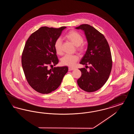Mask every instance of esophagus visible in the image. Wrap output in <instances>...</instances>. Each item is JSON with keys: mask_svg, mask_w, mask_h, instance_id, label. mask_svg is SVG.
<instances>
[{"mask_svg": "<svg viewBox=\"0 0 134 134\" xmlns=\"http://www.w3.org/2000/svg\"><path fill=\"white\" fill-rule=\"evenodd\" d=\"M68 69H69V71H71V70H73L74 69H75V68L71 67H69Z\"/></svg>", "mask_w": 134, "mask_h": 134, "instance_id": "esophagus-1", "label": "esophagus"}]
</instances>
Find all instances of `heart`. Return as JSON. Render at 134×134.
<instances>
[{
	"label": "heart",
	"instance_id": "heart-1",
	"mask_svg": "<svg viewBox=\"0 0 134 134\" xmlns=\"http://www.w3.org/2000/svg\"><path fill=\"white\" fill-rule=\"evenodd\" d=\"M65 38L69 40L74 45L76 46L77 50L80 53H83L85 51V46L83 43V37L78 32L75 31H70L65 36ZM62 41L61 38H57L54 43V48L56 53L61 55L63 54L62 48ZM79 56L77 55H65L61 60L62 64L64 65L73 66L79 60Z\"/></svg>",
	"mask_w": 134,
	"mask_h": 134
}]
</instances>
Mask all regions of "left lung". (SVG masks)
Wrapping results in <instances>:
<instances>
[{
    "label": "left lung",
    "instance_id": "8db88e82",
    "mask_svg": "<svg viewBox=\"0 0 134 134\" xmlns=\"http://www.w3.org/2000/svg\"><path fill=\"white\" fill-rule=\"evenodd\" d=\"M76 29L84 31L88 42L87 50L80 62L86 65V68L79 69L81 76L77 83L83 90L94 92L106 83L111 72L113 61L110 48L103 35L93 26L83 24Z\"/></svg>",
    "mask_w": 134,
    "mask_h": 134
}]
</instances>
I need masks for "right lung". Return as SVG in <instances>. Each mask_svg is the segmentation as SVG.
<instances>
[{"mask_svg": "<svg viewBox=\"0 0 134 134\" xmlns=\"http://www.w3.org/2000/svg\"><path fill=\"white\" fill-rule=\"evenodd\" d=\"M66 27H41L26 42L21 56L23 69L29 85L39 93L48 94L55 90L68 72L67 66L49 69L59 62L54 43Z\"/></svg>", "mask_w": 134, "mask_h": 134, "instance_id": "right-lung-1", "label": "right lung"}]
</instances>
